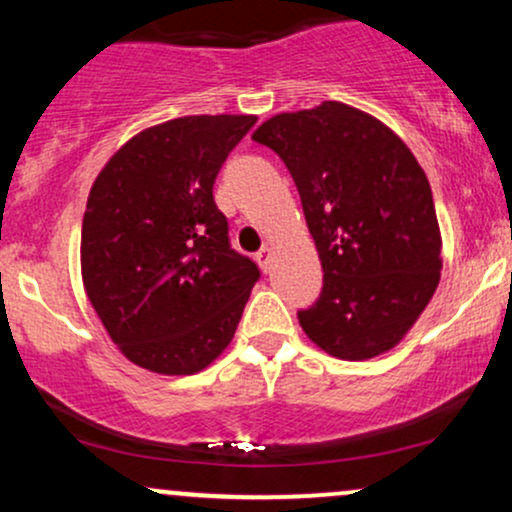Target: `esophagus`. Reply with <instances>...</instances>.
I'll use <instances>...</instances> for the list:
<instances>
[{"label": "esophagus", "mask_w": 512, "mask_h": 512, "mask_svg": "<svg viewBox=\"0 0 512 512\" xmlns=\"http://www.w3.org/2000/svg\"><path fill=\"white\" fill-rule=\"evenodd\" d=\"M255 260L262 267V272H269V267H272V248H267V245H264V248L255 255Z\"/></svg>", "instance_id": "esophagus-1"}]
</instances>
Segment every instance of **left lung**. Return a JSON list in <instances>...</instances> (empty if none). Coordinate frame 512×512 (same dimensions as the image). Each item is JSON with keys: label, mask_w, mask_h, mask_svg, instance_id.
<instances>
[{"label": "left lung", "mask_w": 512, "mask_h": 512, "mask_svg": "<svg viewBox=\"0 0 512 512\" xmlns=\"http://www.w3.org/2000/svg\"><path fill=\"white\" fill-rule=\"evenodd\" d=\"M252 139L289 168L325 272L320 298L298 310L303 332L344 361L390 351L443 269L424 168L390 127L337 101L274 115Z\"/></svg>", "instance_id": "8db88e82"}]
</instances>
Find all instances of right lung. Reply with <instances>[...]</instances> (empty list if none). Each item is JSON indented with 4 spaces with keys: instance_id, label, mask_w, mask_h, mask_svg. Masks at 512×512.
Wrapping results in <instances>:
<instances>
[{
    "instance_id": "1",
    "label": "right lung",
    "mask_w": 512,
    "mask_h": 512,
    "mask_svg": "<svg viewBox=\"0 0 512 512\" xmlns=\"http://www.w3.org/2000/svg\"><path fill=\"white\" fill-rule=\"evenodd\" d=\"M252 115H190L105 163L81 226L88 301L129 361L192 375L231 344L260 269L228 240L216 175Z\"/></svg>"
}]
</instances>
